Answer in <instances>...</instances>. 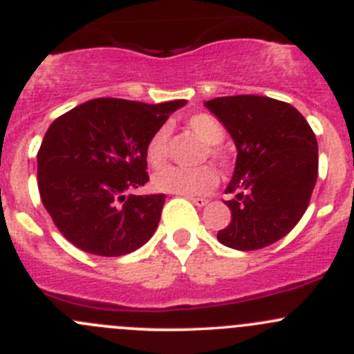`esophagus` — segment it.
Segmentation results:
<instances>
[{
    "instance_id": "1",
    "label": "esophagus",
    "mask_w": 354,
    "mask_h": 354,
    "mask_svg": "<svg viewBox=\"0 0 354 354\" xmlns=\"http://www.w3.org/2000/svg\"><path fill=\"white\" fill-rule=\"evenodd\" d=\"M188 200H192V203H195V205L197 207H203V205H207V202H209V200L207 198H202V197H187Z\"/></svg>"
}]
</instances>
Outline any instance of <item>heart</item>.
<instances>
[{
    "label": "heart",
    "mask_w": 354,
    "mask_h": 354,
    "mask_svg": "<svg viewBox=\"0 0 354 354\" xmlns=\"http://www.w3.org/2000/svg\"><path fill=\"white\" fill-rule=\"evenodd\" d=\"M187 127L192 133L197 135L200 140L207 144V149L203 151V159L210 156L219 164H226L230 160V152L223 145V140L226 138V128L216 116L207 113L192 114L187 120ZM145 154H147L149 164L156 169L167 162L171 156V128L167 124L157 128L152 133L147 142ZM217 181L219 178H217L216 169L210 166H200L195 169L169 166L160 169L152 178V185L156 190L188 195V197L209 194L210 190L216 188Z\"/></svg>",
    "instance_id": "b5f03b06"
}]
</instances>
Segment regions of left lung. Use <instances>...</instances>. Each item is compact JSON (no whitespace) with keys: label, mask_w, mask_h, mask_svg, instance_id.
Segmentation results:
<instances>
[{"label":"left lung","mask_w":354,"mask_h":354,"mask_svg":"<svg viewBox=\"0 0 354 354\" xmlns=\"http://www.w3.org/2000/svg\"><path fill=\"white\" fill-rule=\"evenodd\" d=\"M238 149L226 188L231 223L217 240L234 250H259L284 238L308 207L319 174V145L291 104L266 95H227L205 102Z\"/></svg>","instance_id":"obj_1"}]
</instances>
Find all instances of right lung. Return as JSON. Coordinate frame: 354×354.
<instances>
[{"label": "right lung", "instance_id": "1", "mask_svg": "<svg viewBox=\"0 0 354 354\" xmlns=\"http://www.w3.org/2000/svg\"><path fill=\"white\" fill-rule=\"evenodd\" d=\"M185 104L101 97L53 121L37 152V187L70 243L99 257H121L151 240L166 195L133 192L149 181V138Z\"/></svg>", "mask_w": 354, "mask_h": 354}]
</instances>
